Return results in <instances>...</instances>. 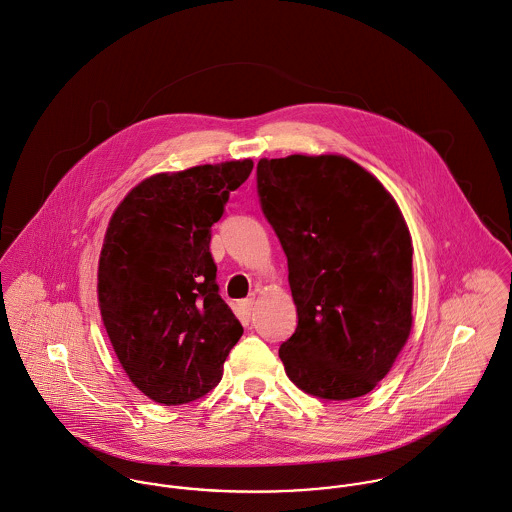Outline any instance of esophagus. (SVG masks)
<instances>
[{
  "label": "esophagus",
  "mask_w": 512,
  "mask_h": 512,
  "mask_svg": "<svg viewBox=\"0 0 512 512\" xmlns=\"http://www.w3.org/2000/svg\"><path fill=\"white\" fill-rule=\"evenodd\" d=\"M253 305H255L253 299H245V301H241V303L237 305V316L241 318V322H249L251 312H253Z\"/></svg>",
  "instance_id": "esophagus-1"
}]
</instances>
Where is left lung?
<instances>
[{
	"mask_svg": "<svg viewBox=\"0 0 512 512\" xmlns=\"http://www.w3.org/2000/svg\"><path fill=\"white\" fill-rule=\"evenodd\" d=\"M257 194L299 314L279 348L287 376L322 400L372 392L411 330L413 247L396 200L336 154L259 160Z\"/></svg>",
	"mask_w": 512,
	"mask_h": 512,
	"instance_id": "8db88e82",
	"label": "left lung"
}]
</instances>
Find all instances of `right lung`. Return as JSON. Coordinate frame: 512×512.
I'll return each mask as SVG.
<instances>
[{
  "instance_id": "1",
  "label": "right lung",
  "mask_w": 512,
  "mask_h": 512,
  "mask_svg": "<svg viewBox=\"0 0 512 512\" xmlns=\"http://www.w3.org/2000/svg\"><path fill=\"white\" fill-rule=\"evenodd\" d=\"M251 160L156 174L114 209L99 259V307L130 382L166 406L213 390L241 322L219 297L211 225Z\"/></svg>"
}]
</instances>
